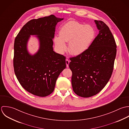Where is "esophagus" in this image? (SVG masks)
I'll list each match as a JSON object with an SVG mask.
<instances>
[{
	"label": "esophagus",
	"mask_w": 129,
	"mask_h": 129,
	"mask_svg": "<svg viewBox=\"0 0 129 129\" xmlns=\"http://www.w3.org/2000/svg\"><path fill=\"white\" fill-rule=\"evenodd\" d=\"M70 63V61L68 59H66V66L68 68L69 67V64Z\"/></svg>",
	"instance_id": "esophagus-1"
}]
</instances>
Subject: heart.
I'll return each mask as SVG.
<instances>
[{"label":"heart","mask_w":129,"mask_h":129,"mask_svg":"<svg viewBox=\"0 0 129 129\" xmlns=\"http://www.w3.org/2000/svg\"><path fill=\"white\" fill-rule=\"evenodd\" d=\"M95 36L94 29L89 25H85L71 20L62 26L59 37H54V42L58 51L64 54L69 42L68 51L75 56L83 54L90 46Z\"/></svg>","instance_id":"heart-1"}]
</instances>
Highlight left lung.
Segmentation results:
<instances>
[{"label":"left lung","mask_w":129,"mask_h":129,"mask_svg":"<svg viewBox=\"0 0 129 129\" xmlns=\"http://www.w3.org/2000/svg\"><path fill=\"white\" fill-rule=\"evenodd\" d=\"M99 34L83 54L70 58L72 86L78 96L88 98L100 92L111 77L117 46L109 28L95 20Z\"/></svg>","instance_id":"obj_1"}]
</instances>
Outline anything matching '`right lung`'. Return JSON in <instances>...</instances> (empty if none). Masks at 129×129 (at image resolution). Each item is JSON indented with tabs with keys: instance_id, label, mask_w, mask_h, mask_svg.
<instances>
[{
	"instance_id": "right-lung-1",
	"label": "right lung",
	"mask_w": 129,
	"mask_h": 129,
	"mask_svg": "<svg viewBox=\"0 0 129 129\" xmlns=\"http://www.w3.org/2000/svg\"><path fill=\"white\" fill-rule=\"evenodd\" d=\"M62 20L54 15L32 19L15 39L14 72L22 87L33 95L46 97L51 94L59 75L66 67V57L53 48L55 27ZM30 35H36L40 41L39 50L34 55L26 48Z\"/></svg>"
}]
</instances>
